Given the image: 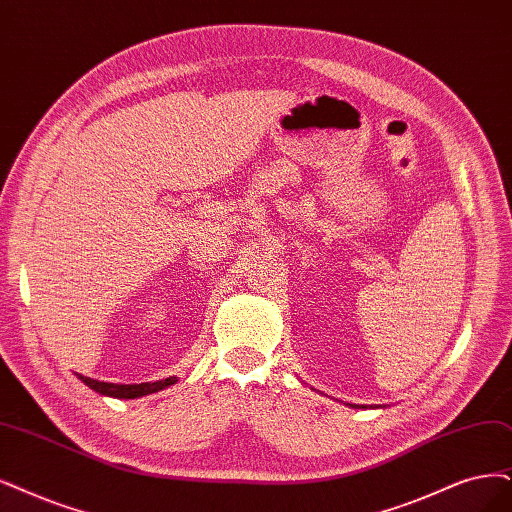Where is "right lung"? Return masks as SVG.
Segmentation results:
<instances>
[{
  "instance_id": "add662e5",
  "label": "right lung",
  "mask_w": 512,
  "mask_h": 512,
  "mask_svg": "<svg viewBox=\"0 0 512 512\" xmlns=\"http://www.w3.org/2000/svg\"><path fill=\"white\" fill-rule=\"evenodd\" d=\"M78 375V380H82L88 388H92L94 392L105 394V396H113V399H139V396L151 394V392H158L164 390L168 386L177 384V377H166V380H158V382H143V384H109V382H99V380H92V377L86 375Z\"/></svg>"
}]
</instances>
